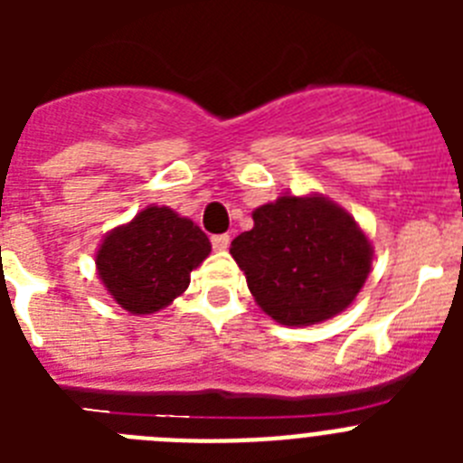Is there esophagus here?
Segmentation results:
<instances>
[{
  "label": "esophagus",
  "instance_id": "34e87169",
  "mask_svg": "<svg viewBox=\"0 0 463 463\" xmlns=\"http://www.w3.org/2000/svg\"><path fill=\"white\" fill-rule=\"evenodd\" d=\"M229 234H215L211 239V243H213V248H215V250H227L229 248Z\"/></svg>",
  "mask_w": 463,
  "mask_h": 463
}]
</instances>
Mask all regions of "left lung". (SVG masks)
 Here are the masks:
<instances>
[{"label":"left lung","mask_w":463,"mask_h":463,"mask_svg":"<svg viewBox=\"0 0 463 463\" xmlns=\"http://www.w3.org/2000/svg\"><path fill=\"white\" fill-rule=\"evenodd\" d=\"M252 220L229 252L264 313L280 325L308 326L353 304L373 248L345 208L322 194H282L255 208Z\"/></svg>","instance_id":"1"}]
</instances>
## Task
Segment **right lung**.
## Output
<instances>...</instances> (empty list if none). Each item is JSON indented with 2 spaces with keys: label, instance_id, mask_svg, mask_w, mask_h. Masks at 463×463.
<instances>
[{
  "label": "right lung",
  "instance_id": "obj_1",
  "mask_svg": "<svg viewBox=\"0 0 463 463\" xmlns=\"http://www.w3.org/2000/svg\"><path fill=\"white\" fill-rule=\"evenodd\" d=\"M208 255L211 241L190 218L169 206H148L104 236L94 264L120 308L150 315L185 292L190 273Z\"/></svg>",
  "mask_w": 463,
  "mask_h": 463
}]
</instances>
